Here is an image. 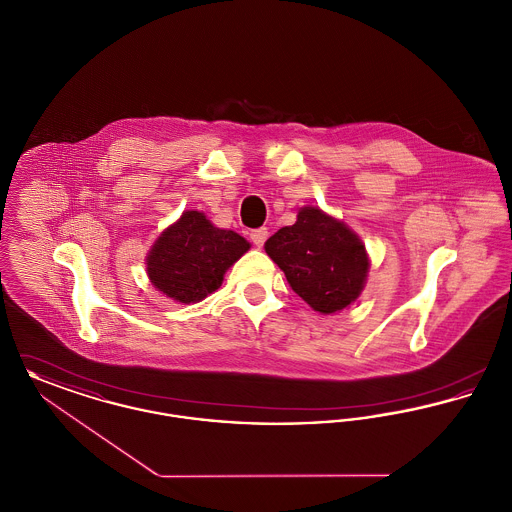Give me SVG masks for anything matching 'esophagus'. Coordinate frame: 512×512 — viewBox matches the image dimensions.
Listing matches in <instances>:
<instances>
[{
  "instance_id": "obj_1",
  "label": "esophagus",
  "mask_w": 512,
  "mask_h": 512,
  "mask_svg": "<svg viewBox=\"0 0 512 512\" xmlns=\"http://www.w3.org/2000/svg\"><path fill=\"white\" fill-rule=\"evenodd\" d=\"M249 238H251V242L257 245V247H263V244L267 242L268 230L267 228H255V230H251Z\"/></svg>"
}]
</instances>
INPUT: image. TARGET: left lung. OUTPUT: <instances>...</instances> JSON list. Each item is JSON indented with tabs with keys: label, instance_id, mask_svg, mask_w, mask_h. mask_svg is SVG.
<instances>
[{
	"label": "left lung",
	"instance_id": "obj_1",
	"mask_svg": "<svg viewBox=\"0 0 512 512\" xmlns=\"http://www.w3.org/2000/svg\"><path fill=\"white\" fill-rule=\"evenodd\" d=\"M265 251L293 292L322 315L349 307L365 288V245L347 224L318 207H301L295 224L270 236Z\"/></svg>",
	"mask_w": 512,
	"mask_h": 512
}]
</instances>
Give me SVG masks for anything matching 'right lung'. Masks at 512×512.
I'll use <instances>...</instances> for the list:
<instances>
[{"label": "right lung", "mask_w": 512, "mask_h": 512, "mask_svg": "<svg viewBox=\"0 0 512 512\" xmlns=\"http://www.w3.org/2000/svg\"><path fill=\"white\" fill-rule=\"evenodd\" d=\"M251 245L234 230L217 228L199 211H184L147 253L151 284L178 303H195L217 292L224 272Z\"/></svg>", "instance_id": "1"}]
</instances>
